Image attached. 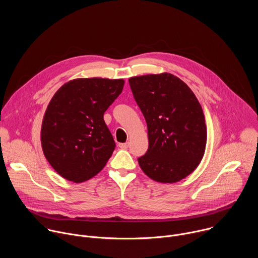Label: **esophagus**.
Here are the masks:
<instances>
[{
    "label": "esophagus",
    "mask_w": 258,
    "mask_h": 258,
    "mask_svg": "<svg viewBox=\"0 0 258 258\" xmlns=\"http://www.w3.org/2000/svg\"><path fill=\"white\" fill-rule=\"evenodd\" d=\"M128 146H130V143H119L118 144V147L121 149H127Z\"/></svg>",
    "instance_id": "esophagus-1"
}]
</instances>
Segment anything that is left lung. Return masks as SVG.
Listing matches in <instances>:
<instances>
[{
  "label": "left lung",
  "instance_id": "obj_1",
  "mask_svg": "<svg viewBox=\"0 0 258 258\" xmlns=\"http://www.w3.org/2000/svg\"><path fill=\"white\" fill-rule=\"evenodd\" d=\"M148 128V151L140 167L158 182L173 183L191 174L203 158L207 130L192 90L171 73L128 80Z\"/></svg>",
  "mask_w": 258,
  "mask_h": 258
}]
</instances>
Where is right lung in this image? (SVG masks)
Listing matches in <instances>:
<instances>
[{"label": "right lung", "instance_id": "1", "mask_svg": "<svg viewBox=\"0 0 258 258\" xmlns=\"http://www.w3.org/2000/svg\"><path fill=\"white\" fill-rule=\"evenodd\" d=\"M123 86L121 79H77L55 93L43 118L41 142L46 159L62 177L86 181L111 157L115 142L103 116Z\"/></svg>", "mask_w": 258, "mask_h": 258}]
</instances>
